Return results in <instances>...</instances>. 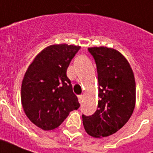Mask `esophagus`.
Here are the masks:
<instances>
[{"instance_id":"34e87169","label":"esophagus","mask_w":153,"mask_h":153,"mask_svg":"<svg viewBox=\"0 0 153 153\" xmlns=\"http://www.w3.org/2000/svg\"><path fill=\"white\" fill-rule=\"evenodd\" d=\"M82 100H83V96H82V95L78 96V100H79V102H80V104H82Z\"/></svg>"}]
</instances>
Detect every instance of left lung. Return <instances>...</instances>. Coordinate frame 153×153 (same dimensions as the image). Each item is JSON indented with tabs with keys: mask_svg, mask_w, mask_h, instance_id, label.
<instances>
[{
	"mask_svg": "<svg viewBox=\"0 0 153 153\" xmlns=\"http://www.w3.org/2000/svg\"><path fill=\"white\" fill-rule=\"evenodd\" d=\"M95 60L99 82L98 109L82 114L86 133L92 137H108L128 122L134 112L136 85L134 72L120 52L106 47L90 48Z\"/></svg>",
	"mask_w": 153,
	"mask_h": 153,
	"instance_id": "left-lung-1",
	"label": "left lung"
}]
</instances>
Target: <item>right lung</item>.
<instances>
[{"mask_svg":"<svg viewBox=\"0 0 153 153\" xmlns=\"http://www.w3.org/2000/svg\"><path fill=\"white\" fill-rule=\"evenodd\" d=\"M81 47L56 44L38 54L25 72L21 102L29 120L44 130L56 128L80 107L67 70Z\"/></svg>","mask_w":153,"mask_h":153,"instance_id":"obj_1","label":"right lung"}]
</instances>
